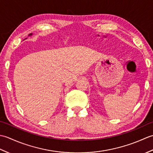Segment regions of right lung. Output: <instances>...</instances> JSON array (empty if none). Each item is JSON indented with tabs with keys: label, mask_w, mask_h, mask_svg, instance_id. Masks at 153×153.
<instances>
[{
	"label": "right lung",
	"mask_w": 153,
	"mask_h": 153,
	"mask_svg": "<svg viewBox=\"0 0 153 153\" xmlns=\"http://www.w3.org/2000/svg\"><path fill=\"white\" fill-rule=\"evenodd\" d=\"M30 35H31V34H30Z\"/></svg>",
	"instance_id": "add662e5"
}]
</instances>
